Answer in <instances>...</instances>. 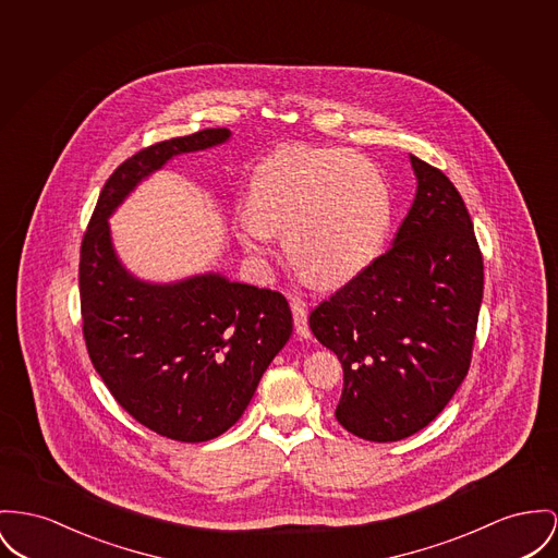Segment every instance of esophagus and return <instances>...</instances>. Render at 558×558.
I'll return each instance as SVG.
<instances>
[{"mask_svg": "<svg viewBox=\"0 0 558 558\" xmlns=\"http://www.w3.org/2000/svg\"><path fill=\"white\" fill-rule=\"evenodd\" d=\"M292 315H294V328H296V335L302 338H311V330H308V313L304 308V304L292 298Z\"/></svg>", "mask_w": 558, "mask_h": 558, "instance_id": "34e87169", "label": "esophagus"}]
</instances>
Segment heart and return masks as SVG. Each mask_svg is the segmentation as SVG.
Segmentation results:
<instances>
[{
  "label": "heart",
  "mask_w": 558,
  "mask_h": 558,
  "mask_svg": "<svg viewBox=\"0 0 558 558\" xmlns=\"http://www.w3.org/2000/svg\"><path fill=\"white\" fill-rule=\"evenodd\" d=\"M247 209L239 218V239L250 254H270L275 232H286L298 268L336 286L378 256L391 226V192L366 156L288 144L254 167Z\"/></svg>",
  "instance_id": "b5f03b06"
}]
</instances>
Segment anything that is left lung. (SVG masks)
<instances>
[{"label": "left lung", "mask_w": 558, "mask_h": 558, "mask_svg": "<svg viewBox=\"0 0 558 558\" xmlns=\"http://www.w3.org/2000/svg\"><path fill=\"white\" fill-rule=\"evenodd\" d=\"M416 196L393 245L308 317L344 383L338 423L371 442L429 425L470 371L484 264L468 207L445 173L410 154Z\"/></svg>", "instance_id": "8db88e82"}]
</instances>
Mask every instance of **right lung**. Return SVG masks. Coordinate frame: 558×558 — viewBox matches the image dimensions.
Returning a JSON list of instances; mask_svg holds the SVG:
<instances>
[{"mask_svg": "<svg viewBox=\"0 0 558 558\" xmlns=\"http://www.w3.org/2000/svg\"><path fill=\"white\" fill-rule=\"evenodd\" d=\"M228 137V129H205L126 158L101 190L80 247L82 335L95 371L135 421L180 442H207L241 418L292 335V311L283 294L222 275L171 286L135 279L113 254L108 218L171 156Z\"/></svg>", "mask_w": 558, "mask_h": 558, "instance_id": "obj_1", "label": "right lung"}]
</instances>
